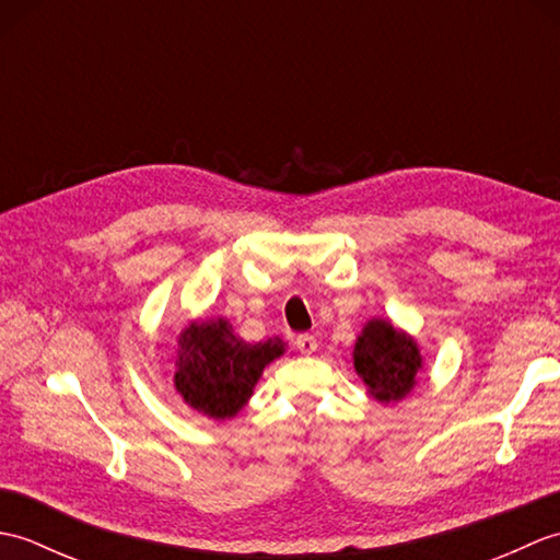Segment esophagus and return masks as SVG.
Returning a JSON list of instances; mask_svg holds the SVG:
<instances>
[{"mask_svg": "<svg viewBox=\"0 0 560 560\" xmlns=\"http://www.w3.org/2000/svg\"><path fill=\"white\" fill-rule=\"evenodd\" d=\"M295 349H299L303 355H311L317 351V339L313 335L295 337Z\"/></svg>", "mask_w": 560, "mask_h": 560, "instance_id": "esophagus-1", "label": "esophagus"}]
</instances>
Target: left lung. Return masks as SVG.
Returning a JSON list of instances; mask_svg holds the SVG:
<instances>
[{
  "label": "left lung",
  "instance_id": "obj_1",
  "mask_svg": "<svg viewBox=\"0 0 560 560\" xmlns=\"http://www.w3.org/2000/svg\"><path fill=\"white\" fill-rule=\"evenodd\" d=\"M353 368L375 401L397 404L419 383L423 355L409 331L385 317H373L355 337Z\"/></svg>",
  "mask_w": 560,
  "mask_h": 560
}]
</instances>
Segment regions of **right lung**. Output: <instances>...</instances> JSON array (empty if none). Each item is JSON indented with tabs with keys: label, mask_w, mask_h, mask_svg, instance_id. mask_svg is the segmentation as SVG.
I'll return each instance as SVG.
<instances>
[{
	"label": "right lung",
	"mask_w": 560,
	"mask_h": 560,
	"mask_svg": "<svg viewBox=\"0 0 560 560\" xmlns=\"http://www.w3.org/2000/svg\"><path fill=\"white\" fill-rule=\"evenodd\" d=\"M287 351L279 337L249 343L225 317L189 319L175 339L173 387L189 409L213 421L237 416L265 368Z\"/></svg>",
	"instance_id": "obj_1"
}]
</instances>
